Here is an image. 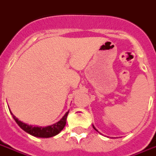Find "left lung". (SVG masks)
Masks as SVG:
<instances>
[{"instance_id":"8db88e82","label":"left lung","mask_w":156,"mask_h":156,"mask_svg":"<svg viewBox=\"0 0 156 156\" xmlns=\"http://www.w3.org/2000/svg\"><path fill=\"white\" fill-rule=\"evenodd\" d=\"M93 128H94V130H95V131H98V130H97V129H96V128H95V127H94V125H93Z\"/></svg>"}]
</instances>
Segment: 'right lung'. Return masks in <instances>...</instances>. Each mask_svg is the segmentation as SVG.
<instances>
[{"instance_id": "obj_1", "label": "right lung", "mask_w": 156, "mask_h": 156, "mask_svg": "<svg viewBox=\"0 0 156 156\" xmlns=\"http://www.w3.org/2000/svg\"><path fill=\"white\" fill-rule=\"evenodd\" d=\"M9 111L11 115H12V118H13V119L15 120V122L18 124V126L23 131H25V132H27L30 135H33V136L38 138H50L53 137V136H55V135H58V133H60V131L64 128V126L66 123V118L68 114H69V111H67L65 115L56 123L43 127V126H34L32 125H28L27 123L21 122V121L18 120L17 118H16V116H14V115L10 111V109Z\"/></svg>"}]
</instances>
